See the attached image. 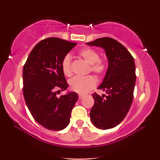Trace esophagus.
<instances>
[{"label":"esophagus","mask_w":160,"mask_h":160,"mask_svg":"<svg viewBox=\"0 0 160 160\" xmlns=\"http://www.w3.org/2000/svg\"><path fill=\"white\" fill-rule=\"evenodd\" d=\"M84 97V95L82 94H79V99H82Z\"/></svg>","instance_id":"34e87169"}]
</instances>
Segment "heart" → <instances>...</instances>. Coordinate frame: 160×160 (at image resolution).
Here are the masks:
<instances>
[{"label": "heart", "mask_w": 160, "mask_h": 160, "mask_svg": "<svg viewBox=\"0 0 160 160\" xmlns=\"http://www.w3.org/2000/svg\"><path fill=\"white\" fill-rule=\"evenodd\" d=\"M79 55L84 61L90 65L89 72H93L98 76H102L107 71V63L99 58L98 52L90 48L82 49ZM62 69L64 74L71 77L73 74L71 56L67 55L62 62ZM70 89L80 94H85L96 86V80L93 76L89 75L85 78L75 77L69 81Z\"/></svg>", "instance_id": "heart-1"}]
</instances>
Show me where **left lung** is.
I'll return each mask as SVG.
<instances>
[{"mask_svg":"<svg viewBox=\"0 0 160 160\" xmlns=\"http://www.w3.org/2000/svg\"><path fill=\"white\" fill-rule=\"evenodd\" d=\"M86 44L102 47L108 59L105 78L98 88L107 95L93 93L90 119L95 127L112 128L123 120L132 103L136 80L134 58L123 45L111 38H98Z\"/></svg>","mask_w":160,"mask_h":160,"instance_id":"1","label":"left lung"}]
</instances>
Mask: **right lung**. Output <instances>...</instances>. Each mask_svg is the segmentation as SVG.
<instances>
[{
  "instance_id": "right-lung-1",
  "label": "right lung",
  "mask_w": 160,
  "mask_h": 160,
  "mask_svg": "<svg viewBox=\"0 0 160 160\" xmlns=\"http://www.w3.org/2000/svg\"><path fill=\"white\" fill-rule=\"evenodd\" d=\"M77 43L48 38L37 44L23 67V95L33 118L42 126L59 131L68 126L78 99L76 92L56 96L68 86L62 62Z\"/></svg>"
}]
</instances>
